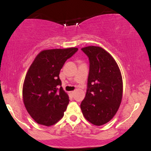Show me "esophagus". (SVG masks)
Instances as JSON below:
<instances>
[{"label":"esophagus","instance_id":"34e87169","mask_svg":"<svg viewBox=\"0 0 151 151\" xmlns=\"http://www.w3.org/2000/svg\"><path fill=\"white\" fill-rule=\"evenodd\" d=\"M70 93H71V95H73V94H74V93H75V91H71Z\"/></svg>","mask_w":151,"mask_h":151}]
</instances>
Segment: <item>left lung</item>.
Returning a JSON list of instances; mask_svg holds the SVG:
<instances>
[{"mask_svg":"<svg viewBox=\"0 0 151 151\" xmlns=\"http://www.w3.org/2000/svg\"><path fill=\"white\" fill-rule=\"evenodd\" d=\"M81 49L89 60V73L80 108L86 120L101 126L109 122L118 110L122 98V78L114 58L102 47Z\"/></svg>","mask_w":151,"mask_h":151,"instance_id":"1","label":"left lung"}]
</instances>
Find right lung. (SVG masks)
I'll return each instance as SVG.
<instances>
[{
	"label": "right lung",
	"instance_id": "1",
	"mask_svg": "<svg viewBox=\"0 0 151 151\" xmlns=\"http://www.w3.org/2000/svg\"><path fill=\"white\" fill-rule=\"evenodd\" d=\"M78 50L71 47L42 51L31 65L24 78L22 98L29 114L39 124L49 127L63 117L69 99L61 86L59 74L67 60Z\"/></svg>",
	"mask_w": 151,
	"mask_h": 151
}]
</instances>
